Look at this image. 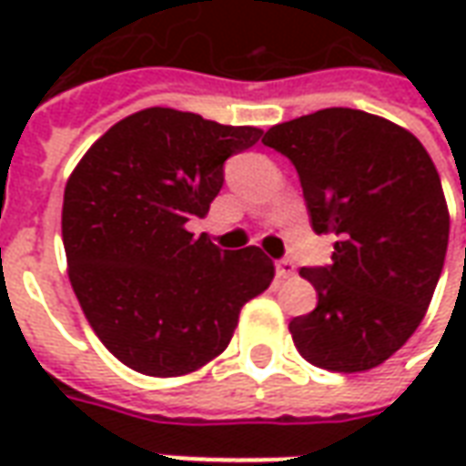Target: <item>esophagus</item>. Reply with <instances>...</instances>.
Wrapping results in <instances>:
<instances>
[{"label":"esophagus","mask_w":466,"mask_h":466,"mask_svg":"<svg viewBox=\"0 0 466 466\" xmlns=\"http://www.w3.org/2000/svg\"><path fill=\"white\" fill-rule=\"evenodd\" d=\"M274 272L279 279H287V277H292L294 274V262L292 259H279V262L274 264Z\"/></svg>","instance_id":"esophagus-1"}]
</instances>
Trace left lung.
I'll return each instance as SVG.
<instances>
[{
	"label": "left lung",
	"instance_id": "left-lung-1",
	"mask_svg": "<svg viewBox=\"0 0 466 466\" xmlns=\"http://www.w3.org/2000/svg\"><path fill=\"white\" fill-rule=\"evenodd\" d=\"M299 174L309 224L332 234V264L302 267L317 307L289 332L314 367L364 371L420 327L440 282L450 214L421 142L361 109L332 106L262 139Z\"/></svg>",
	"mask_w": 466,
	"mask_h": 466
}]
</instances>
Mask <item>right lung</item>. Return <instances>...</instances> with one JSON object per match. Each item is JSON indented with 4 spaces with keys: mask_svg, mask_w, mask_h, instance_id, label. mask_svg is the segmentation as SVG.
<instances>
[{
    "mask_svg": "<svg viewBox=\"0 0 466 466\" xmlns=\"http://www.w3.org/2000/svg\"><path fill=\"white\" fill-rule=\"evenodd\" d=\"M262 139L192 112L152 106L116 122L65 189L69 279L106 350L149 377H179L222 354L274 264L259 247L219 249L187 222L209 212L224 162Z\"/></svg>",
    "mask_w": 466,
    "mask_h": 466,
    "instance_id": "1",
    "label": "right lung"
}]
</instances>
